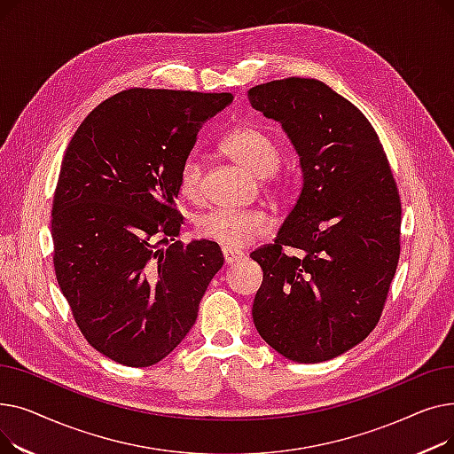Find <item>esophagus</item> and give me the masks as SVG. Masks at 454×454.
Listing matches in <instances>:
<instances>
[{"label":"esophagus","instance_id":"esophagus-1","mask_svg":"<svg viewBox=\"0 0 454 454\" xmlns=\"http://www.w3.org/2000/svg\"><path fill=\"white\" fill-rule=\"evenodd\" d=\"M223 255H224V263H226V265H235L237 261L243 259V254H241V252L231 250V248H223Z\"/></svg>","mask_w":454,"mask_h":454}]
</instances>
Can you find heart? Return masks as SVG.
I'll list each match as a JSON object with an SVG mask.
<instances>
[{
	"instance_id": "1",
	"label": "heart",
	"mask_w": 454,
	"mask_h": 454,
	"mask_svg": "<svg viewBox=\"0 0 454 454\" xmlns=\"http://www.w3.org/2000/svg\"><path fill=\"white\" fill-rule=\"evenodd\" d=\"M221 149L247 173L261 180L269 178L278 169L281 160L278 143L265 130L250 125L230 130L221 141ZM178 189L184 199H199L202 189V161L199 156L193 154L184 160L178 175ZM269 228V219L257 211L211 209L199 215L193 223L197 237L224 248H243L257 237L265 235Z\"/></svg>"
}]
</instances>
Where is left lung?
I'll return each instance as SVG.
<instances>
[{
  "instance_id": "left-lung-1",
  "label": "left lung",
  "mask_w": 454,
  "mask_h": 454,
  "mask_svg": "<svg viewBox=\"0 0 454 454\" xmlns=\"http://www.w3.org/2000/svg\"><path fill=\"white\" fill-rule=\"evenodd\" d=\"M248 101L281 125L301 171L274 245L250 254L263 269L255 329L289 361L335 359L370 335L397 269L401 202L390 163L364 114L317 79L259 84Z\"/></svg>"
}]
</instances>
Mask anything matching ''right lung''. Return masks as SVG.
<instances>
[{"instance_id": "obj_1", "label": "right lung", "mask_w": 454, "mask_h": 454, "mask_svg": "<svg viewBox=\"0 0 454 454\" xmlns=\"http://www.w3.org/2000/svg\"><path fill=\"white\" fill-rule=\"evenodd\" d=\"M231 101L127 90L91 110L66 149L53 199L55 272L84 339L119 364L165 359L224 263L219 245L175 241V200L199 130Z\"/></svg>"}]
</instances>
